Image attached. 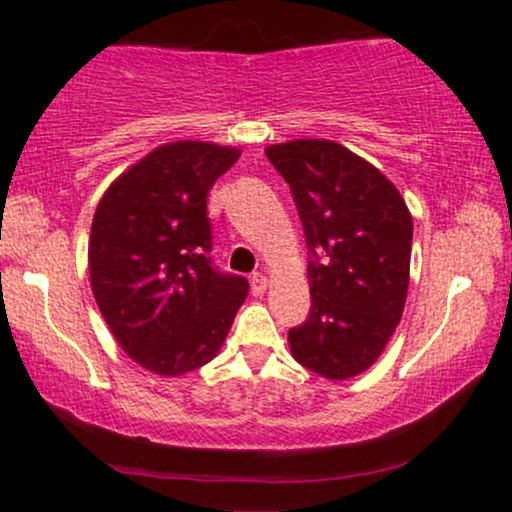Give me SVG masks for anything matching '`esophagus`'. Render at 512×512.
Returning <instances> with one entry per match:
<instances>
[{"mask_svg": "<svg viewBox=\"0 0 512 512\" xmlns=\"http://www.w3.org/2000/svg\"><path fill=\"white\" fill-rule=\"evenodd\" d=\"M268 290V278L263 273H254L251 275V292H254V297H261L263 292Z\"/></svg>", "mask_w": 512, "mask_h": 512, "instance_id": "obj_1", "label": "esophagus"}]
</instances>
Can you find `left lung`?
Returning <instances> with one entry per match:
<instances>
[{
	"instance_id": "1",
	"label": "left lung",
	"mask_w": 512,
	"mask_h": 512,
	"mask_svg": "<svg viewBox=\"0 0 512 512\" xmlns=\"http://www.w3.org/2000/svg\"><path fill=\"white\" fill-rule=\"evenodd\" d=\"M290 184L311 251V314L292 357L328 381L364 374L398 328L410 287L412 215L378 167L326 138L266 148Z\"/></svg>"
}]
</instances>
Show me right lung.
I'll list each match as a JSON object with an SVG mask.
<instances>
[{"label":"right lung","instance_id":"1","mask_svg":"<svg viewBox=\"0 0 512 512\" xmlns=\"http://www.w3.org/2000/svg\"><path fill=\"white\" fill-rule=\"evenodd\" d=\"M242 150L172 141L102 194L88 242L93 297L138 366L184 376L220 352L249 282L210 258L208 191Z\"/></svg>","mask_w":512,"mask_h":512}]
</instances>
